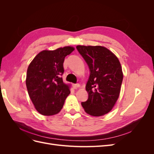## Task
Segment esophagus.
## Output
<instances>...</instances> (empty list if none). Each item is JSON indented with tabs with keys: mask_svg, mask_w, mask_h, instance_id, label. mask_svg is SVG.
<instances>
[{
	"mask_svg": "<svg viewBox=\"0 0 154 154\" xmlns=\"http://www.w3.org/2000/svg\"><path fill=\"white\" fill-rule=\"evenodd\" d=\"M72 87L74 88H77L80 87V85L79 83H76V84H72Z\"/></svg>",
	"mask_w": 154,
	"mask_h": 154,
	"instance_id": "esophagus-1",
	"label": "esophagus"
}]
</instances>
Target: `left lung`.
Returning <instances> with one entry per match:
<instances>
[{
    "mask_svg": "<svg viewBox=\"0 0 154 154\" xmlns=\"http://www.w3.org/2000/svg\"><path fill=\"white\" fill-rule=\"evenodd\" d=\"M76 49L90 70L86 84L88 97L82 105L92 116H103L118 100L123 74L116 56L102 46L77 45Z\"/></svg>",
    "mask_w": 154,
    "mask_h": 154,
    "instance_id": "1",
    "label": "left lung"
}]
</instances>
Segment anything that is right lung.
Returning <instances> with one entry per match:
<instances>
[{"instance_id":"add662e5","label":"right lung","mask_w":154,"mask_h":154,"mask_svg":"<svg viewBox=\"0 0 154 154\" xmlns=\"http://www.w3.org/2000/svg\"><path fill=\"white\" fill-rule=\"evenodd\" d=\"M74 48L71 46L41 51L27 68L26 87L36 110L44 116L58 114L71 93L63 82V62Z\"/></svg>"}]
</instances>
